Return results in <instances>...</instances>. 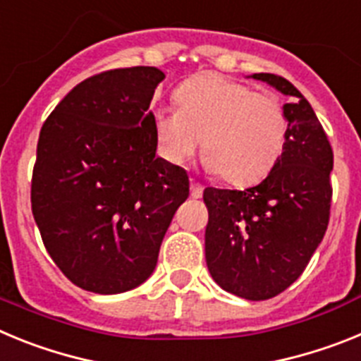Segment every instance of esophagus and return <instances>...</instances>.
<instances>
[{
    "label": "esophagus",
    "instance_id": "1",
    "mask_svg": "<svg viewBox=\"0 0 361 361\" xmlns=\"http://www.w3.org/2000/svg\"><path fill=\"white\" fill-rule=\"evenodd\" d=\"M190 188H191V197H193V199H200V197H202L204 193L202 184H199L197 180H191Z\"/></svg>",
    "mask_w": 361,
    "mask_h": 361
}]
</instances>
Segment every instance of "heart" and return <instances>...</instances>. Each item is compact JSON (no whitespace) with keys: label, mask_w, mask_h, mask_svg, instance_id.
I'll return each instance as SVG.
<instances>
[{"label":"heart","mask_w":361,"mask_h":361,"mask_svg":"<svg viewBox=\"0 0 361 361\" xmlns=\"http://www.w3.org/2000/svg\"><path fill=\"white\" fill-rule=\"evenodd\" d=\"M177 110L155 111L152 133L170 164H183L202 141L204 168L233 186L266 177L282 157L289 119L279 95L220 73H200L175 90Z\"/></svg>","instance_id":"b5f03b06"}]
</instances>
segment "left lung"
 Wrapping results in <instances>:
<instances>
[{"label": "left lung", "instance_id": "1", "mask_svg": "<svg viewBox=\"0 0 361 361\" xmlns=\"http://www.w3.org/2000/svg\"><path fill=\"white\" fill-rule=\"evenodd\" d=\"M288 95V142L262 183L244 191L204 190L206 264L224 291L267 300L291 286L329 224L333 149L307 99L288 79L251 73Z\"/></svg>", "mask_w": 361, "mask_h": 361}]
</instances>
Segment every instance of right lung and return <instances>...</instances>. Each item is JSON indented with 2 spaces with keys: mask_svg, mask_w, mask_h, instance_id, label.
Instances as JSON below:
<instances>
[{
  "mask_svg": "<svg viewBox=\"0 0 361 361\" xmlns=\"http://www.w3.org/2000/svg\"><path fill=\"white\" fill-rule=\"evenodd\" d=\"M164 78L155 66L97 73L41 128L32 213L56 266L85 291L117 295L146 282L190 195L186 170L155 157L148 108Z\"/></svg>",
  "mask_w": 361,
  "mask_h": 361,
  "instance_id": "add662e5",
  "label": "right lung"
}]
</instances>
